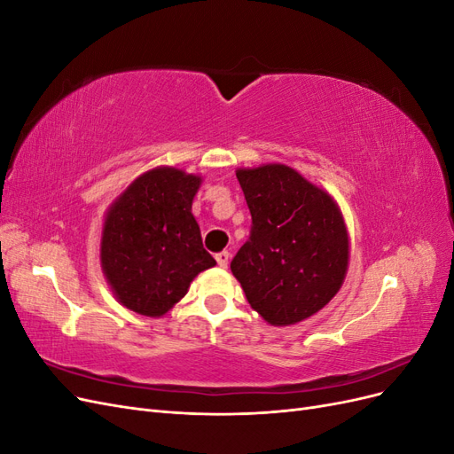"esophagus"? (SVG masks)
<instances>
[{
    "label": "esophagus",
    "mask_w": 454,
    "mask_h": 454,
    "mask_svg": "<svg viewBox=\"0 0 454 454\" xmlns=\"http://www.w3.org/2000/svg\"><path fill=\"white\" fill-rule=\"evenodd\" d=\"M215 261H217L219 267L225 269V267L229 265V252H219V254H215Z\"/></svg>",
    "instance_id": "obj_1"
}]
</instances>
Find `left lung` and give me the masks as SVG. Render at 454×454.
<instances>
[{"instance_id":"obj_1","label":"left lung","mask_w":454,"mask_h":454,"mask_svg":"<svg viewBox=\"0 0 454 454\" xmlns=\"http://www.w3.org/2000/svg\"><path fill=\"white\" fill-rule=\"evenodd\" d=\"M252 214L231 261L246 299L270 325L309 318L340 290L348 235L335 200L286 164L237 170Z\"/></svg>"}]
</instances>
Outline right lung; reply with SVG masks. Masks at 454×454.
<instances>
[{
  "label": "right lung",
  "mask_w": 454,
  "mask_h": 454,
  "mask_svg": "<svg viewBox=\"0 0 454 454\" xmlns=\"http://www.w3.org/2000/svg\"><path fill=\"white\" fill-rule=\"evenodd\" d=\"M200 177L159 167L127 187L106 214L102 270L122 307L167 314L199 272L215 265L204 250L191 206Z\"/></svg>",
  "instance_id": "add662e5"
}]
</instances>
